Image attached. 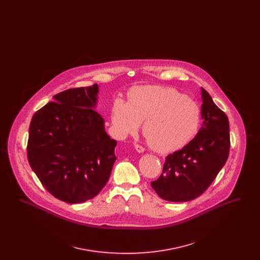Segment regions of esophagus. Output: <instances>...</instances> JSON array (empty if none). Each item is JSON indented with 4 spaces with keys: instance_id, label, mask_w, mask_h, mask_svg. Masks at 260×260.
Masks as SVG:
<instances>
[{
    "instance_id": "34e87169",
    "label": "esophagus",
    "mask_w": 260,
    "mask_h": 260,
    "mask_svg": "<svg viewBox=\"0 0 260 260\" xmlns=\"http://www.w3.org/2000/svg\"><path fill=\"white\" fill-rule=\"evenodd\" d=\"M135 148H136V151H137L138 153H143V152L145 151V149L143 148L142 146L138 145V144H136V145H135Z\"/></svg>"
}]
</instances>
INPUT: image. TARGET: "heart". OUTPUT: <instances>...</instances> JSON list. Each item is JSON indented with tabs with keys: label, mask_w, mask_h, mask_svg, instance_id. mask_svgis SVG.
Instances as JSON below:
<instances>
[{
	"label": "heart",
	"mask_w": 260,
	"mask_h": 260,
	"mask_svg": "<svg viewBox=\"0 0 260 260\" xmlns=\"http://www.w3.org/2000/svg\"><path fill=\"white\" fill-rule=\"evenodd\" d=\"M143 135L151 148L170 153L183 148L198 134L201 112L196 102L174 88L139 87L128 94V103L115 100L112 123L120 137Z\"/></svg>",
	"instance_id": "1"
}]
</instances>
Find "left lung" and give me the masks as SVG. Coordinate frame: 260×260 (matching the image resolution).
Instances as JSON below:
<instances>
[{
	"label": "left lung",
	"mask_w": 260,
	"mask_h": 260,
	"mask_svg": "<svg viewBox=\"0 0 260 260\" xmlns=\"http://www.w3.org/2000/svg\"><path fill=\"white\" fill-rule=\"evenodd\" d=\"M201 94L202 127L183 148L166 158L161 176L151 182L155 192L169 202H187L201 196L228 158V118L203 87Z\"/></svg>",
	"instance_id": "obj_1"
}]
</instances>
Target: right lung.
<instances>
[{
  "instance_id": "obj_1",
  "label": "right lung",
  "mask_w": 260,
  "mask_h": 260,
  "mask_svg": "<svg viewBox=\"0 0 260 260\" xmlns=\"http://www.w3.org/2000/svg\"><path fill=\"white\" fill-rule=\"evenodd\" d=\"M99 92L98 84L62 91L30 123L29 164L50 194L69 204L94 198L117 160V141L95 111Z\"/></svg>"
}]
</instances>
